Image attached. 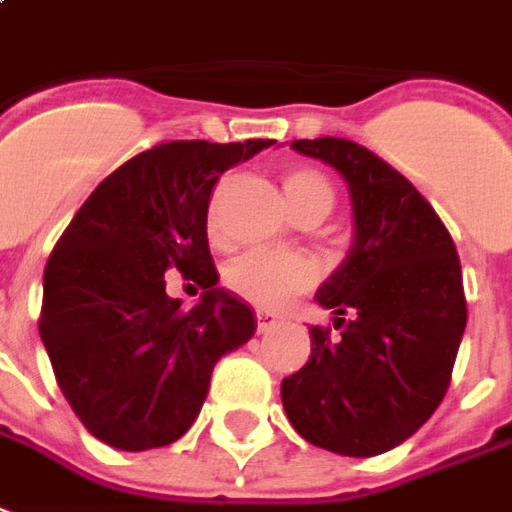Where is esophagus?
Segmentation results:
<instances>
[{
    "label": "esophagus",
    "instance_id": "esophagus-1",
    "mask_svg": "<svg viewBox=\"0 0 512 512\" xmlns=\"http://www.w3.org/2000/svg\"><path fill=\"white\" fill-rule=\"evenodd\" d=\"M278 322L281 320H278V314H273V311H264V308H259V311H256V328H259V333L273 331Z\"/></svg>",
    "mask_w": 512,
    "mask_h": 512
}]
</instances>
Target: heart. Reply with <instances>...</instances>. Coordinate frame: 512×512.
Masks as SVG:
<instances>
[{
	"label": "heart",
	"mask_w": 512,
	"mask_h": 512,
	"mask_svg": "<svg viewBox=\"0 0 512 512\" xmlns=\"http://www.w3.org/2000/svg\"><path fill=\"white\" fill-rule=\"evenodd\" d=\"M284 195L292 212L303 215L311 209L331 212L333 190L314 170H289L284 176ZM314 264L292 253L250 250L226 267L231 292L264 308H278L314 284Z\"/></svg>",
	"instance_id": "1"
}]
</instances>
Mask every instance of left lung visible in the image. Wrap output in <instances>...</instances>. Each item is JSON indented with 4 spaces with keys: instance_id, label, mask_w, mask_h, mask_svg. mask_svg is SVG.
<instances>
[{
    "instance_id": "obj_1",
    "label": "left lung",
    "mask_w": 512,
    "mask_h": 512,
    "mask_svg": "<svg viewBox=\"0 0 512 512\" xmlns=\"http://www.w3.org/2000/svg\"><path fill=\"white\" fill-rule=\"evenodd\" d=\"M292 148L344 179L353 242L317 289L339 336L308 328L311 355L284 378L281 402L308 444L372 458L411 438L447 394L466 331L458 250L411 181L364 146L317 137Z\"/></svg>"
}]
</instances>
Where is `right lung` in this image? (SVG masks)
<instances>
[{
	"label": "right lung",
	"instance_id": "obj_1",
	"mask_svg": "<svg viewBox=\"0 0 512 512\" xmlns=\"http://www.w3.org/2000/svg\"><path fill=\"white\" fill-rule=\"evenodd\" d=\"M275 140H173L93 190L43 270L41 342L68 405L123 452L168 447L201 413L215 364L256 333L253 308L217 286L206 212L215 181ZM176 266L205 295L164 292Z\"/></svg>",
	"mask_w": 512,
	"mask_h": 512
}]
</instances>
